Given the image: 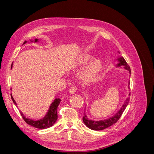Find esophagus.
Segmentation results:
<instances>
[{
  "instance_id": "obj_1",
  "label": "esophagus",
  "mask_w": 154,
  "mask_h": 154,
  "mask_svg": "<svg viewBox=\"0 0 154 154\" xmlns=\"http://www.w3.org/2000/svg\"><path fill=\"white\" fill-rule=\"evenodd\" d=\"M76 90H77V89H76V87L75 86H72V87H71V88H69V92L70 94H74V93L76 92Z\"/></svg>"
}]
</instances>
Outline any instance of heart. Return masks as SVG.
<instances>
[{
	"instance_id": "obj_1",
	"label": "heart",
	"mask_w": 154,
	"mask_h": 154,
	"mask_svg": "<svg viewBox=\"0 0 154 154\" xmlns=\"http://www.w3.org/2000/svg\"><path fill=\"white\" fill-rule=\"evenodd\" d=\"M92 57L90 55H84L78 61V63L82 66H84L89 63L82 69L80 74V79L82 83L87 84L95 80V78L99 75L101 69L102 64L98 60H92ZM91 62L90 63V62ZM90 63H89V62Z\"/></svg>"
}]
</instances>
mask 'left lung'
<instances>
[{
	"instance_id": "8db88e82",
	"label": "left lung",
	"mask_w": 154,
	"mask_h": 154,
	"mask_svg": "<svg viewBox=\"0 0 154 154\" xmlns=\"http://www.w3.org/2000/svg\"><path fill=\"white\" fill-rule=\"evenodd\" d=\"M118 60H119V63L118 64V66H124L125 68L126 69H127L129 71V73L131 74V70H130L129 66H128V64L127 63V62H126L125 59L123 58H118ZM128 84L130 85V83H128ZM130 92L128 95V97H127V99L126 100L125 103L123 105L122 108H121L118 112L116 113L114 116H113L112 117H111V118L107 119H105V120H101V121H98V122H96V121H92V120L88 119L87 117L86 114L84 112V116H83V123H85V125L88 128H89L91 130H103V129H105L106 128L110 127V126H112L117 122L118 121L119 119V118H121V116H122L123 112L125 110L126 107H127V106L128 104L129 100H130Z\"/></svg>"
}]
</instances>
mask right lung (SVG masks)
I'll use <instances>...</instances> for the list:
<instances>
[{"instance_id":"1","label":"right lung","mask_w":154,"mask_h":154,"mask_svg":"<svg viewBox=\"0 0 154 154\" xmlns=\"http://www.w3.org/2000/svg\"><path fill=\"white\" fill-rule=\"evenodd\" d=\"M37 41H38L37 39L35 40V42ZM25 43H26V41L24 42V44ZM11 67H12V65H11ZM11 99L13 101V103L16 104L15 101L14 100L11 94ZM60 101L61 100H60V99L59 98L55 99V100L53 102L52 104H51V106H49V109L48 110V112L47 113V114L45 115V116L43 119H41L40 120L35 121L29 118H27L25 117L24 115L22 114V112H20H20L23 119L25 121V122L27 123L28 125L32 126V127H34L35 128H40V129L48 128L50 127H52V126L55 123V122H57V118H58L57 108L60 103Z\"/></svg>"}]
</instances>
